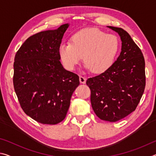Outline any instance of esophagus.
<instances>
[{
    "label": "esophagus",
    "instance_id": "esophagus-1",
    "mask_svg": "<svg viewBox=\"0 0 156 156\" xmlns=\"http://www.w3.org/2000/svg\"><path fill=\"white\" fill-rule=\"evenodd\" d=\"M79 80H80V83H82V84H85L86 83V78L83 77V76H80V78H79Z\"/></svg>",
    "mask_w": 156,
    "mask_h": 156
}]
</instances>
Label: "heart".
Instances as JSON below:
<instances>
[{
	"label": "heart",
	"instance_id": "heart-1",
	"mask_svg": "<svg viewBox=\"0 0 156 156\" xmlns=\"http://www.w3.org/2000/svg\"><path fill=\"white\" fill-rule=\"evenodd\" d=\"M120 50L119 39L95 28L84 29L73 34L72 43L60 44L58 54L67 69H74L83 58L84 67L94 73L107 71Z\"/></svg>",
	"mask_w": 156,
	"mask_h": 156
}]
</instances>
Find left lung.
Returning <instances> with one entry per match:
<instances>
[{
    "label": "left lung",
    "instance_id": "8db88e82",
    "mask_svg": "<svg viewBox=\"0 0 156 156\" xmlns=\"http://www.w3.org/2000/svg\"><path fill=\"white\" fill-rule=\"evenodd\" d=\"M120 36V56L101 74L88 78L91 103L100 119L116 122L135 111L145 88L143 54L130 35L122 28L107 26Z\"/></svg>",
    "mask_w": 156,
    "mask_h": 156
}]
</instances>
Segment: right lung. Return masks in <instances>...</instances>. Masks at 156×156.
Here are the masks:
<instances>
[{"label":"right lung","instance_id":"right-lung-1","mask_svg":"<svg viewBox=\"0 0 156 156\" xmlns=\"http://www.w3.org/2000/svg\"><path fill=\"white\" fill-rule=\"evenodd\" d=\"M69 26L30 36L15 56L13 83L18 101L26 114L42 124L56 125L65 119L80 84L78 76L60 61L58 49Z\"/></svg>","mask_w":156,"mask_h":156}]
</instances>
